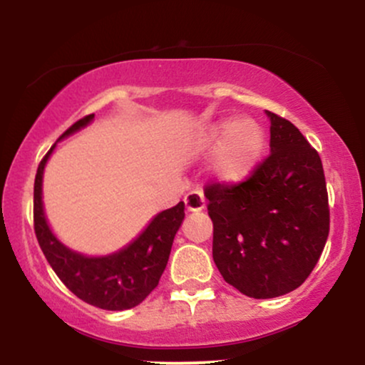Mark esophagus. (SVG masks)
I'll use <instances>...</instances> for the list:
<instances>
[{
	"mask_svg": "<svg viewBox=\"0 0 365 365\" xmlns=\"http://www.w3.org/2000/svg\"><path fill=\"white\" fill-rule=\"evenodd\" d=\"M183 200H185V206L188 211H202L204 206H206V199H204L202 190H199V188L188 192Z\"/></svg>",
	"mask_w": 365,
	"mask_h": 365,
	"instance_id": "esophagus-1",
	"label": "esophagus"
}]
</instances>
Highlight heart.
<instances>
[{
    "label": "heart",
    "instance_id": "obj_1",
    "mask_svg": "<svg viewBox=\"0 0 365 365\" xmlns=\"http://www.w3.org/2000/svg\"><path fill=\"white\" fill-rule=\"evenodd\" d=\"M266 132L245 118H225L199 130L192 139L197 153L216 149L212 173L225 183L244 182L254 173L266 153Z\"/></svg>",
    "mask_w": 365,
    "mask_h": 365
}]
</instances>
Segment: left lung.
Returning a JSON list of instances; mask_svg holds the SVG:
<instances>
[{"instance_id": "left-lung-1", "label": "left lung", "mask_w": 365, "mask_h": 365, "mask_svg": "<svg viewBox=\"0 0 365 365\" xmlns=\"http://www.w3.org/2000/svg\"><path fill=\"white\" fill-rule=\"evenodd\" d=\"M271 154L247 182L206 187L212 259L226 283L252 299L299 288L329 233L328 192L316 149L295 125L266 111Z\"/></svg>"}]
</instances>
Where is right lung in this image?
I'll use <instances>...</instances> for the list:
<instances>
[{
	"mask_svg": "<svg viewBox=\"0 0 365 365\" xmlns=\"http://www.w3.org/2000/svg\"><path fill=\"white\" fill-rule=\"evenodd\" d=\"M94 115L78 120L60 137L66 139L92 123ZM56 144L36 173L34 230L37 242L58 278L83 302L104 311H127L139 305L154 288L168 264L175 235L185 217V204L158 212L127 245L106 255H86L66 247L54 235L43 202L44 168Z\"/></svg>",
	"mask_w": 365,
	"mask_h": 365,
	"instance_id": "add662e5",
	"label": "right lung"
}]
</instances>
